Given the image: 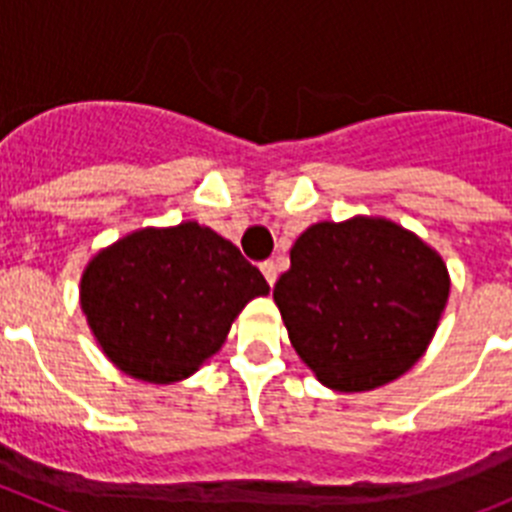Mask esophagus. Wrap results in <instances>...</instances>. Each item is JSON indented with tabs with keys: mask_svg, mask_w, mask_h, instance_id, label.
Instances as JSON below:
<instances>
[{
	"mask_svg": "<svg viewBox=\"0 0 512 512\" xmlns=\"http://www.w3.org/2000/svg\"><path fill=\"white\" fill-rule=\"evenodd\" d=\"M261 271H264V277H266V282H269V287H274V282H277V274H279V269H277V264H274V261H264V264H261Z\"/></svg>",
	"mask_w": 512,
	"mask_h": 512,
	"instance_id": "34e87169",
	"label": "esophagus"
}]
</instances>
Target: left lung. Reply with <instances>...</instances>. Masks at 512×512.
<instances>
[{"label":"left lung","mask_w":512,"mask_h":512,"mask_svg":"<svg viewBox=\"0 0 512 512\" xmlns=\"http://www.w3.org/2000/svg\"><path fill=\"white\" fill-rule=\"evenodd\" d=\"M289 261L274 302L300 359L338 392L374 390L408 372L449 300L441 256L382 217L310 225Z\"/></svg>","instance_id":"obj_1"}]
</instances>
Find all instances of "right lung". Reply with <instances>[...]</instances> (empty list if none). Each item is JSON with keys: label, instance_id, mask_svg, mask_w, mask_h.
I'll return each mask as SVG.
<instances>
[{"label": "right lung", "instance_id": "1", "mask_svg": "<svg viewBox=\"0 0 512 512\" xmlns=\"http://www.w3.org/2000/svg\"><path fill=\"white\" fill-rule=\"evenodd\" d=\"M259 295H269L264 274L197 223L130 233L81 277V310L104 354L153 384L197 372Z\"/></svg>", "mask_w": 512, "mask_h": 512}]
</instances>
